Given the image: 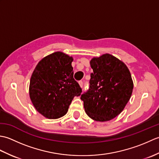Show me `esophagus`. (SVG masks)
Masks as SVG:
<instances>
[{"instance_id": "esophagus-1", "label": "esophagus", "mask_w": 159, "mask_h": 159, "mask_svg": "<svg viewBox=\"0 0 159 159\" xmlns=\"http://www.w3.org/2000/svg\"><path fill=\"white\" fill-rule=\"evenodd\" d=\"M79 85H80V87H83V82L82 81V80H80V81L79 82Z\"/></svg>"}]
</instances>
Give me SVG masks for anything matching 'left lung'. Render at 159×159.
Returning <instances> with one entry per match:
<instances>
[{"mask_svg": "<svg viewBox=\"0 0 159 159\" xmlns=\"http://www.w3.org/2000/svg\"><path fill=\"white\" fill-rule=\"evenodd\" d=\"M93 69L89 88L81 95L89 117L107 121L117 116L129 101L133 82L127 66L116 57L104 54L90 61Z\"/></svg>", "mask_w": 159, "mask_h": 159, "instance_id": "8db88e82", "label": "left lung"}]
</instances>
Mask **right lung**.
Segmentation results:
<instances>
[{"label":"right lung","mask_w":159,"mask_h":159,"mask_svg":"<svg viewBox=\"0 0 159 159\" xmlns=\"http://www.w3.org/2000/svg\"><path fill=\"white\" fill-rule=\"evenodd\" d=\"M73 58L62 52L45 57L38 63L30 80L29 96L35 109L48 119L67 113L74 96L82 92L73 75Z\"/></svg>","instance_id":"1"}]
</instances>
